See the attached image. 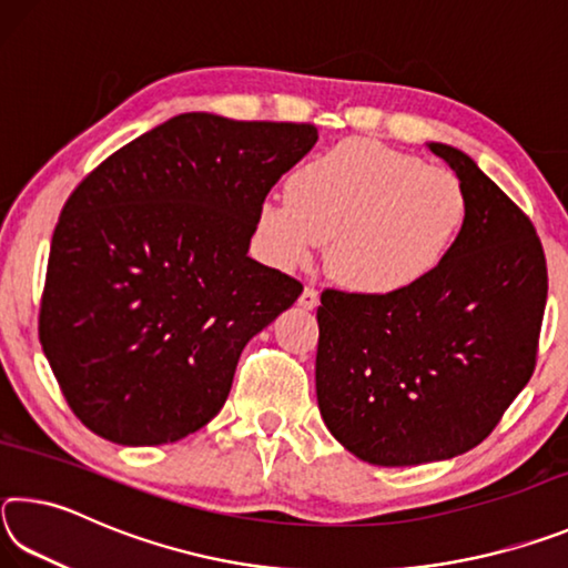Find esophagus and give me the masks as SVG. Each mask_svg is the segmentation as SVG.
I'll return each mask as SVG.
<instances>
[{
	"label": "esophagus",
	"mask_w": 568,
	"mask_h": 568,
	"mask_svg": "<svg viewBox=\"0 0 568 568\" xmlns=\"http://www.w3.org/2000/svg\"><path fill=\"white\" fill-rule=\"evenodd\" d=\"M297 303H301V305L305 307V311H313V307H318L321 295H318V291H315L313 285H307L305 291L301 293V301H297Z\"/></svg>",
	"instance_id": "1"
}]
</instances>
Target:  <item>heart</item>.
I'll return each mask as SVG.
<instances>
[{"instance_id":"heart-1","label":"heart","mask_w":568,"mask_h":568,"mask_svg":"<svg viewBox=\"0 0 568 568\" xmlns=\"http://www.w3.org/2000/svg\"><path fill=\"white\" fill-rule=\"evenodd\" d=\"M468 197L454 172L373 140H343L265 200L257 230L283 265L311 261L345 287L400 293L434 275L466 225Z\"/></svg>"}]
</instances>
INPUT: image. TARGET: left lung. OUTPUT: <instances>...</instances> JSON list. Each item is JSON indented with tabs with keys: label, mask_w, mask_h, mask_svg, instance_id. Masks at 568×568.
<instances>
[{
	"label": "left lung",
	"mask_w": 568,
	"mask_h": 568,
	"mask_svg": "<svg viewBox=\"0 0 568 568\" xmlns=\"http://www.w3.org/2000/svg\"><path fill=\"white\" fill-rule=\"evenodd\" d=\"M466 225L434 275L400 293L323 291L315 390L331 434L373 466H418L478 446L536 368L546 257L528 215L464 152Z\"/></svg>",
	"instance_id": "8db88e82"
}]
</instances>
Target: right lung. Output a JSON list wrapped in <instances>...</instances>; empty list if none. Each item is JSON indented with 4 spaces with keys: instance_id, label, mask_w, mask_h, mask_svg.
Masks as SVG:
<instances>
[{
    "instance_id": "obj_1",
    "label": "right lung",
    "mask_w": 568,
    "mask_h": 568,
    "mask_svg": "<svg viewBox=\"0 0 568 568\" xmlns=\"http://www.w3.org/2000/svg\"><path fill=\"white\" fill-rule=\"evenodd\" d=\"M315 140L307 122L178 114L67 197L40 343L92 434L175 444L225 406L245 343L303 293L247 247L267 192Z\"/></svg>"
}]
</instances>
